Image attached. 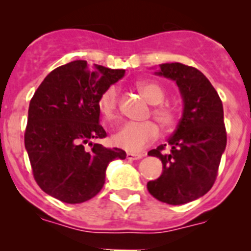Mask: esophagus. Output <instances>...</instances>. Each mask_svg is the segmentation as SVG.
Segmentation results:
<instances>
[{
	"label": "esophagus",
	"instance_id": "esophagus-1",
	"mask_svg": "<svg viewBox=\"0 0 251 251\" xmlns=\"http://www.w3.org/2000/svg\"><path fill=\"white\" fill-rule=\"evenodd\" d=\"M142 154H138V153H131V151H128L127 154H126V158L128 159V160H138V159L142 158Z\"/></svg>",
	"mask_w": 251,
	"mask_h": 251
}]
</instances>
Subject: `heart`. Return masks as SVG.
Segmentation results:
<instances>
[{
	"instance_id": "1",
	"label": "heart",
	"mask_w": 251,
	"mask_h": 251,
	"mask_svg": "<svg viewBox=\"0 0 251 251\" xmlns=\"http://www.w3.org/2000/svg\"><path fill=\"white\" fill-rule=\"evenodd\" d=\"M137 88L147 100L154 105L151 109L153 118L165 130H171L176 126L179 114L176 107L163 103L166 98V91L155 81H140ZM119 91L115 86L105 88L98 97V109L107 121H114L118 118ZM158 125L154 121L144 123H126L113 135L115 146L130 151H141L159 137Z\"/></svg>"
}]
</instances>
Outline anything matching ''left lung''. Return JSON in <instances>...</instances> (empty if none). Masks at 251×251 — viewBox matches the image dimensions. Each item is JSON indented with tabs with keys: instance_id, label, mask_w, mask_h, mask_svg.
<instances>
[{
	"instance_id": "8db88e82",
	"label": "left lung",
	"mask_w": 251,
	"mask_h": 251,
	"mask_svg": "<svg viewBox=\"0 0 251 251\" xmlns=\"http://www.w3.org/2000/svg\"><path fill=\"white\" fill-rule=\"evenodd\" d=\"M155 74L176 81L183 114L166 144L148 151L163 163V174L147 183L149 193L163 203L181 205L203 197L216 179L227 144L224 107L201 72L181 63L160 64Z\"/></svg>"
}]
</instances>
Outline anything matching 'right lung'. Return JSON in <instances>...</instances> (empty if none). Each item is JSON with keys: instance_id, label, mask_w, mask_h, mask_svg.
I'll return each mask as SVG.
<instances>
[{"instance_id": "1", "label": "right lung", "mask_w": 251, "mask_h": 251, "mask_svg": "<svg viewBox=\"0 0 251 251\" xmlns=\"http://www.w3.org/2000/svg\"><path fill=\"white\" fill-rule=\"evenodd\" d=\"M124 74V69L74 60L52 70L34 93L25 149L35 181L48 196L83 203L102 189L110 161L126 158L123 149L91 142L107 136L100 124L98 97Z\"/></svg>"}]
</instances>
